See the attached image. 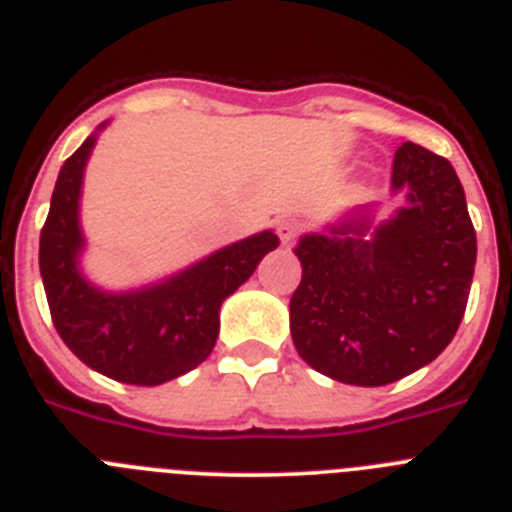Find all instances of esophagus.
Returning <instances> with one entry per match:
<instances>
[{
	"label": "esophagus",
	"mask_w": 512,
	"mask_h": 512,
	"mask_svg": "<svg viewBox=\"0 0 512 512\" xmlns=\"http://www.w3.org/2000/svg\"><path fill=\"white\" fill-rule=\"evenodd\" d=\"M277 233L279 238H282V243H292L297 235L302 233V223L300 220H295V217H284V220H279Z\"/></svg>",
	"instance_id": "34e87169"
}]
</instances>
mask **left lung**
Wrapping results in <instances>:
<instances>
[{"mask_svg":"<svg viewBox=\"0 0 512 512\" xmlns=\"http://www.w3.org/2000/svg\"><path fill=\"white\" fill-rule=\"evenodd\" d=\"M392 192L405 207L372 225V205L305 233L289 330L302 361L343 384L382 387L449 346L467 310L477 233L454 166L402 143Z\"/></svg>","mask_w":512,"mask_h":512,"instance_id":"left-lung-1","label":"left lung"}]
</instances>
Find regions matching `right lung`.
<instances>
[{
	"label": "right lung",
	"mask_w": 512,
	"mask_h": 512,
	"mask_svg": "<svg viewBox=\"0 0 512 512\" xmlns=\"http://www.w3.org/2000/svg\"><path fill=\"white\" fill-rule=\"evenodd\" d=\"M102 122L66 158L40 230V277L63 343L89 369L125 384L156 387L192 372L210 356L220 333V305L279 246L261 230L171 277L138 289L110 292L81 271L84 233L79 223L84 169Z\"/></svg>",
	"instance_id": "add662e5"
}]
</instances>
